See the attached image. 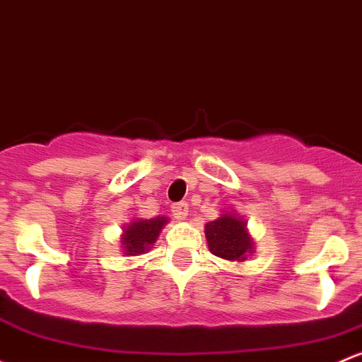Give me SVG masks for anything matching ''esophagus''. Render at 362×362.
<instances>
[{"label":"esophagus","mask_w":362,"mask_h":362,"mask_svg":"<svg viewBox=\"0 0 362 362\" xmlns=\"http://www.w3.org/2000/svg\"><path fill=\"white\" fill-rule=\"evenodd\" d=\"M172 213L173 218H177V220H185L189 214V204L187 202H175V204H172Z\"/></svg>","instance_id":"1"}]
</instances>
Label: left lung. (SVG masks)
Masks as SVG:
<instances>
[{
  "mask_svg": "<svg viewBox=\"0 0 362 362\" xmlns=\"http://www.w3.org/2000/svg\"><path fill=\"white\" fill-rule=\"evenodd\" d=\"M208 247L214 256L228 261H245L254 251L252 237L247 233V223L233 211L223 213L218 220L204 226Z\"/></svg>",
  "mask_w": 362,
  "mask_h": 362,
  "instance_id": "8db88e82",
  "label": "left lung"
}]
</instances>
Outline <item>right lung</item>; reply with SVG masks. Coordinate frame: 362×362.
<instances>
[{
  "instance_id": "add662e5",
  "label": "right lung",
  "mask_w": 362,
  "mask_h": 362,
  "mask_svg": "<svg viewBox=\"0 0 362 362\" xmlns=\"http://www.w3.org/2000/svg\"><path fill=\"white\" fill-rule=\"evenodd\" d=\"M168 218L156 216L151 220H134L132 223L127 225L123 228L122 235V247L123 254L127 256H137V254H144L151 249L160 235L161 228L166 225Z\"/></svg>"
}]
</instances>
